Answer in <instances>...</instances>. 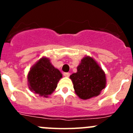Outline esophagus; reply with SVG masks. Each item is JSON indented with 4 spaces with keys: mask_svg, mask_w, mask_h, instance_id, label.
Segmentation results:
<instances>
[{
    "mask_svg": "<svg viewBox=\"0 0 133 133\" xmlns=\"http://www.w3.org/2000/svg\"><path fill=\"white\" fill-rule=\"evenodd\" d=\"M69 75H70L69 73H64V76H65V77H69Z\"/></svg>",
    "mask_w": 133,
    "mask_h": 133,
    "instance_id": "34e87169",
    "label": "esophagus"
}]
</instances>
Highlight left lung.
<instances>
[{
    "label": "left lung",
    "mask_w": 133,
    "mask_h": 133,
    "mask_svg": "<svg viewBox=\"0 0 133 133\" xmlns=\"http://www.w3.org/2000/svg\"><path fill=\"white\" fill-rule=\"evenodd\" d=\"M70 78L75 91L82 100L98 96L106 85V77L104 70L92 57L85 56L77 67V72Z\"/></svg>",
    "instance_id": "obj_1"
}]
</instances>
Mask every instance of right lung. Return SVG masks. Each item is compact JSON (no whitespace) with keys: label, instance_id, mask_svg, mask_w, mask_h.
Wrapping results in <instances>:
<instances>
[{"label":"right lung","instance_id":"obj_1","mask_svg":"<svg viewBox=\"0 0 133 133\" xmlns=\"http://www.w3.org/2000/svg\"><path fill=\"white\" fill-rule=\"evenodd\" d=\"M62 77V73L52 65L49 58L42 57L29 70L28 85L34 93L47 98L55 90Z\"/></svg>","mask_w":133,"mask_h":133}]
</instances>
